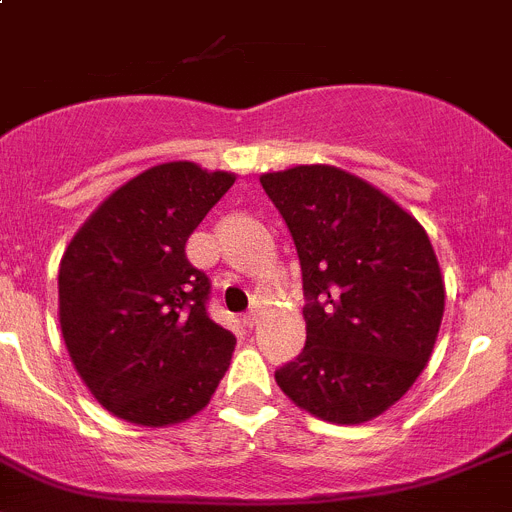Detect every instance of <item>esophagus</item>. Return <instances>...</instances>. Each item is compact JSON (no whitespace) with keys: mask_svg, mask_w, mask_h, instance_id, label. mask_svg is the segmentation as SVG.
<instances>
[{"mask_svg":"<svg viewBox=\"0 0 512 512\" xmlns=\"http://www.w3.org/2000/svg\"><path fill=\"white\" fill-rule=\"evenodd\" d=\"M242 324H244V327H255V324H257V311H250V314H244Z\"/></svg>","mask_w":512,"mask_h":512,"instance_id":"obj_1","label":"esophagus"}]
</instances>
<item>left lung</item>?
I'll list each match as a JSON object with an SVG mask.
<instances>
[{"label":"left lung","mask_w":512,"mask_h":512,"mask_svg":"<svg viewBox=\"0 0 512 512\" xmlns=\"http://www.w3.org/2000/svg\"><path fill=\"white\" fill-rule=\"evenodd\" d=\"M291 231L306 345L275 381L337 425L386 412L415 384L441 330L446 291L428 234L389 195L327 164L260 177Z\"/></svg>","instance_id":"obj_1"}]
</instances>
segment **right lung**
Here are the masks:
<instances>
[{
	"label": "right lung",
	"instance_id": "add662e5",
	"mask_svg": "<svg viewBox=\"0 0 512 512\" xmlns=\"http://www.w3.org/2000/svg\"><path fill=\"white\" fill-rule=\"evenodd\" d=\"M229 172L167 162L108 195L66 247L59 322L71 363L121 420L162 428L211 402L237 337L208 317L211 281L185 242Z\"/></svg>",
	"mask_w": 512,
	"mask_h": 512
}]
</instances>
